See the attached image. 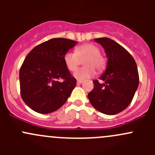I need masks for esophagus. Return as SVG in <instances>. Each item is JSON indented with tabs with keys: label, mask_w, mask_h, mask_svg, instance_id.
Masks as SVG:
<instances>
[{
	"label": "esophagus",
	"mask_w": 155,
	"mask_h": 155,
	"mask_svg": "<svg viewBox=\"0 0 155 155\" xmlns=\"http://www.w3.org/2000/svg\"><path fill=\"white\" fill-rule=\"evenodd\" d=\"M82 82H83V81H82V80H79V79H78V80H77V85H79V84H82Z\"/></svg>",
	"instance_id": "34e87169"
}]
</instances>
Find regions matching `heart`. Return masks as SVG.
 Segmentation results:
<instances>
[{
  "label": "heart",
  "mask_w": 155,
  "mask_h": 155,
  "mask_svg": "<svg viewBox=\"0 0 155 155\" xmlns=\"http://www.w3.org/2000/svg\"><path fill=\"white\" fill-rule=\"evenodd\" d=\"M84 68L76 70L73 76L79 80L91 78L96 74V70L101 72L106 66L105 58L101 54L100 48L93 43H84L75 49V53L67 51L64 55V62L70 71H75L83 60Z\"/></svg>",
  "instance_id": "heart-1"
}]
</instances>
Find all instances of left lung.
<instances>
[{"label": "left lung", "mask_w": 155, "mask_h": 155, "mask_svg": "<svg viewBox=\"0 0 155 155\" xmlns=\"http://www.w3.org/2000/svg\"><path fill=\"white\" fill-rule=\"evenodd\" d=\"M105 49L108 58L105 73L94 80V88L87 94L91 104L106 115H115L130 104L139 85L137 64L121 45L107 37L95 39Z\"/></svg>", "instance_id": "8db88e82"}]
</instances>
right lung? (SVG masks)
Instances as JSON below:
<instances>
[{"label":"right lung","instance_id":"obj_1","mask_svg":"<svg viewBox=\"0 0 155 155\" xmlns=\"http://www.w3.org/2000/svg\"><path fill=\"white\" fill-rule=\"evenodd\" d=\"M76 43L53 38L35 46L26 56L19 70L20 93L32 110L50 113L68 101L76 79L67 68L64 55Z\"/></svg>","mask_w":155,"mask_h":155}]
</instances>
